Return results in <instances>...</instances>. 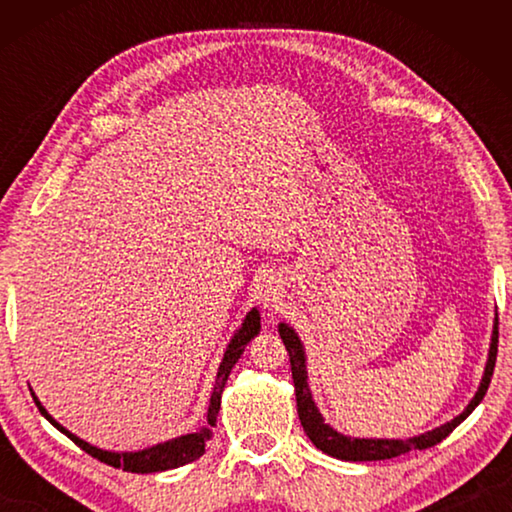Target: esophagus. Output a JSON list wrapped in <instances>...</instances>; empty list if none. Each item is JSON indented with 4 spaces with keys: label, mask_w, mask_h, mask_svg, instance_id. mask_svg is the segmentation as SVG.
<instances>
[{
    "label": "esophagus",
    "mask_w": 512,
    "mask_h": 512,
    "mask_svg": "<svg viewBox=\"0 0 512 512\" xmlns=\"http://www.w3.org/2000/svg\"><path fill=\"white\" fill-rule=\"evenodd\" d=\"M255 298L264 311H273L282 298L280 280L273 273H262L255 280Z\"/></svg>",
    "instance_id": "obj_1"
}]
</instances>
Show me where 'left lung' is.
<instances>
[{"instance_id":"left-lung-1","label":"left lung","mask_w":512,"mask_h":512,"mask_svg":"<svg viewBox=\"0 0 512 512\" xmlns=\"http://www.w3.org/2000/svg\"><path fill=\"white\" fill-rule=\"evenodd\" d=\"M497 325H499V320L495 314L488 361H485L481 384H479V388H476L474 397L470 400V404L465 406L463 413H458L454 420L440 424V427H436V429L420 433V436L395 440V438H352V436H345V433H341V431H336L334 427H329L323 418V413L318 411L314 395H311L309 377H307L305 345H302L300 336L296 334V329L287 323H280L277 325V332H280L284 345H287V352L291 359V375H293V386H296V402H298V415H300L302 429H305L309 440L320 449V452H325L327 456L341 458V461H350V463L386 461V458L409 454V452H413V449H429L433 445H438L440 440H445L449 433H452L458 424H461L467 415H470L476 406L481 404V400L485 397V391H488L492 370H495V361H497V341H499Z\"/></svg>"}]
</instances>
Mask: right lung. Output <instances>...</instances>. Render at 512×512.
I'll return each instance as SVG.
<instances>
[{
	"label": "right lung",
	"mask_w": 512,
	"mask_h": 512,
	"mask_svg": "<svg viewBox=\"0 0 512 512\" xmlns=\"http://www.w3.org/2000/svg\"><path fill=\"white\" fill-rule=\"evenodd\" d=\"M259 309L253 307L246 314V318L241 320V327L232 336L228 348L223 352V359L219 363V370H216V379H214V388H212V395H210V406H207V424L201 429H196L192 433H185V436H178V438H171V440H164V443L158 445H151V447H144V449H137V452H110V449H101V447H94L90 443H85L83 438L76 436L69 429H65L63 424L56 422L51 418L49 411L45 406L40 404V400L33 395V400H36V406L40 409V413L45 415V418L54 424V427L65 433V436L72 440V443L79 445L85 454H90L97 458V461L112 465V467H119V470H126V472H135V474H151V472H164V470H173V467H180V465H187L196 461V458H201L205 454V443L212 438V427H216V415H219L221 409V393L225 388V381H228L232 368H235V363L241 359V354H244L246 345L255 339L259 334V329H262V323H259Z\"/></svg>",
	"instance_id": "right-lung-1"
}]
</instances>
